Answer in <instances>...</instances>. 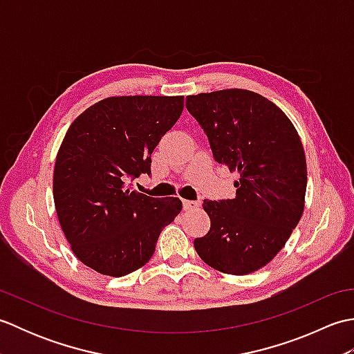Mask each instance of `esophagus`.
I'll list each match as a JSON object with an SVG mask.
<instances>
[{
	"mask_svg": "<svg viewBox=\"0 0 354 354\" xmlns=\"http://www.w3.org/2000/svg\"><path fill=\"white\" fill-rule=\"evenodd\" d=\"M199 205H201V204H199V202H196V201H187V199L183 201L184 209H193V208H198Z\"/></svg>",
	"mask_w": 354,
	"mask_h": 354,
	"instance_id": "esophagus-1",
	"label": "esophagus"
}]
</instances>
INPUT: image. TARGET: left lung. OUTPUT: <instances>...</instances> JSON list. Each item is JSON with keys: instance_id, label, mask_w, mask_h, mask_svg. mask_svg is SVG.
Here are the masks:
<instances>
[{"instance_id": "left-lung-1", "label": "left lung", "mask_w": 354, "mask_h": 354, "mask_svg": "<svg viewBox=\"0 0 354 354\" xmlns=\"http://www.w3.org/2000/svg\"><path fill=\"white\" fill-rule=\"evenodd\" d=\"M185 106L207 133L214 160L236 171V198L205 199L212 227L194 250L223 274L266 266L304 212L307 165L288 115L254 91L231 88L187 95Z\"/></svg>"}]
</instances>
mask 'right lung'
I'll use <instances>...</instances> for the list:
<instances>
[{"instance_id": "1", "label": "right lung", "mask_w": 354, "mask_h": 354, "mask_svg": "<svg viewBox=\"0 0 354 354\" xmlns=\"http://www.w3.org/2000/svg\"><path fill=\"white\" fill-rule=\"evenodd\" d=\"M184 95H118L74 120L56 156L53 198L61 228L85 266L123 277L145 266L178 198L155 199L127 181L150 173V156L178 122Z\"/></svg>"}]
</instances>
